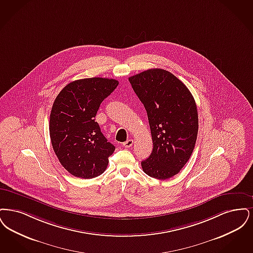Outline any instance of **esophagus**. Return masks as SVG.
<instances>
[{
    "label": "esophagus",
    "mask_w": 253,
    "mask_h": 253,
    "mask_svg": "<svg viewBox=\"0 0 253 253\" xmlns=\"http://www.w3.org/2000/svg\"><path fill=\"white\" fill-rule=\"evenodd\" d=\"M132 145H133V140H132V139H129V140H127L126 142L124 143V146L126 147V148L131 147Z\"/></svg>",
    "instance_id": "esophagus-1"
}]
</instances>
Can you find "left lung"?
<instances>
[{"label": "left lung", "mask_w": 253, "mask_h": 253, "mask_svg": "<svg viewBox=\"0 0 253 253\" xmlns=\"http://www.w3.org/2000/svg\"><path fill=\"white\" fill-rule=\"evenodd\" d=\"M147 112L153 150L143 172L158 179L176 175L194 151L198 131L196 101L173 74L150 69L128 78Z\"/></svg>", "instance_id": "8db88e82"}]
</instances>
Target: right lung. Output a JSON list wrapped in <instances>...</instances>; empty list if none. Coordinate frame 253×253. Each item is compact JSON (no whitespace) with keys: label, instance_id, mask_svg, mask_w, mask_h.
<instances>
[{"label":"right lung","instance_id":"1","mask_svg":"<svg viewBox=\"0 0 253 253\" xmlns=\"http://www.w3.org/2000/svg\"><path fill=\"white\" fill-rule=\"evenodd\" d=\"M118 84L111 78L79 79L69 83L55 98L50 114V138L59 163L73 176L92 178L107 169L115 146L94 118L100 104Z\"/></svg>","mask_w":253,"mask_h":253}]
</instances>
